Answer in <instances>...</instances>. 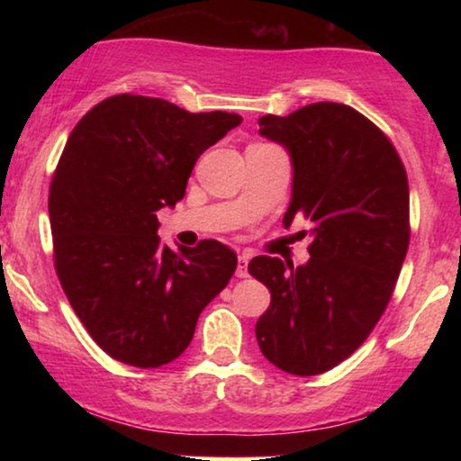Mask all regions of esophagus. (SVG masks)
I'll return each instance as SVG.
<instances>
[{
	"mask_svg": "<svg viewBox=\"0 0 461 461\" xmlns=\"http://www.w3.org/2000/svg\"><path fill=\"white\" fill-rule=\"evenodd\" d=\"M247 264H249V256H247V253H242V256L238 258V268H236L238 277H247V275H249Z\"/></svg>",
	"mask_w": 461,
	"mask_h": 461,
	"instance_id": "obj_1",
	"label": "esophagus"
}]
</instances>
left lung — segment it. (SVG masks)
Here are the masks:
<instances>
[{
  "label": "left lung",
  "mask_w": 461,
  "mask_h": 461,
  "mask_svg": "<svg viewBox=\"0 0 461 461\" xmlns=\"http://www.w3.org/2000/svg\"><path fill=\"white\" fill-rule=\"evenodd\" d=\"M258 123L293 160L284 227L297 216L314 225L303 267L268 256L249 262L271 290L258 345L285 373L321 375L366 340L393 297L410 245L405 167L388 136L345 104H310Z\"/></svg>",
  "instance_id": "left-lung-1"
}]
</instances>
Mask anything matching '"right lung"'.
Returning a JSON list of instances; mask_svg holds the SVG:
<instances>
[{
    "instance_id": "add662e5",
    "label": "right lung",
    "mask_w": 461,
    "mask_h": 461,
    "mask_svg": "<svg viewBox=\"0 0 461 461\" xmlns=\"http://www.w3.org/2000/svg\"><path fill=\"white\" fill-rule=\"evenodd\" d=\"M240 121L123 93L68 136L50 186L56 273L110 357L139 368L173 362L234 275L238 258L223 242L160 245L156 212L184 197L197 158Z\"/></svg>"
}]
</instances>
